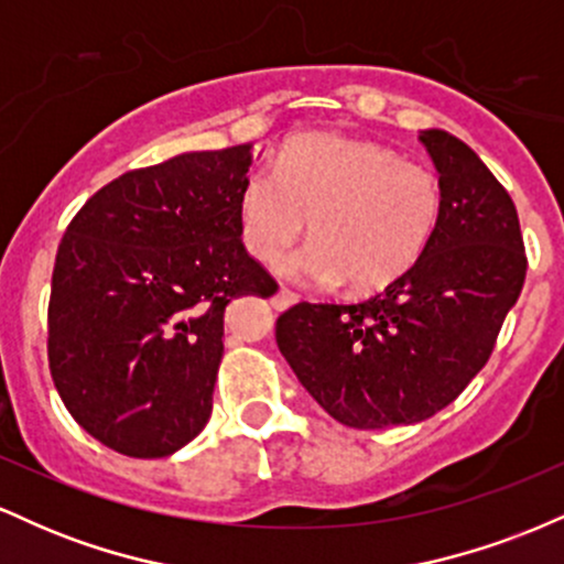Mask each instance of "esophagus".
Listing matches in <instances>:
<instances>
[{"label":"esophagus","instance_id":"34e87169","mask_svg":"<svg viewBox=\"0 0 564 564\" xmlns=\"http://www.w3.org/2000/svg\"><path fill=\"white\" fill-rule=\"evenodd\" d=\"M296 302H300V294H296V291H291V289H278L275 296H273V307L275 310H289V307H294Z\"/></svg>","mask_w":564,"mask_h":564}]
</instances>
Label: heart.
<instances>
[{"label": "heart", "mask_w": 564, "mask_h": 564, "mask_svg": "<svg viewBox=\"0 0 564 564\" xmlns=\"http://www.w3.org/2000/svg\"><path fill=\"white\" fill-rule=\"evenodd\" d=\"M437 174L377 142L302 134L254 170L238 198L246 249L275 262L313 223L315 243L283 264L302 281H345L352 291L390 286L413 268L443 217Z\"/></svg>", "instance_id": "obj_1"}]
</instances>
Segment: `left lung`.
Returning <instances> with one entry per match:
<instances>
[{
	"label": "left lung",
	"instance_id": "8db88e82",
	"mask_svg": "<svg viewBox=\"0 0 564 564\" xmlns=\"http://www.w3.org/2000/svg\"><path fill=\"white\" fill-rule=\"evenodd\" d=\"M419 140L445 198L422 260L377 296L300 302L275 323L304 390L355 430L416 424L451 405L488 364L525 283V243L503 185L443 129Z\"/></svg>",
	"mask_w": 564,
	"mask_h": 564
}]
</instances>
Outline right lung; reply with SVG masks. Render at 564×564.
<instances>
[{
  "instance_id": "1",
  "label": "right lung",
  "mask_w": 564,
  "mask_h": 564,
  "mask_svg": "<svg viewBox=\"0 0 564 564\" xmlns=\"http://www.w3.org/2000/svg\"><path fill=\"white\" fill-rule=\"evenodd\" d=\"M251 145L132 170L76 212L47 310L55 390L116 453L161 458L212 416L225 307L278 283L241 241Z\"/></svg>"
}]
</instances>
